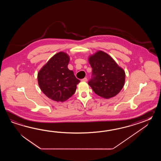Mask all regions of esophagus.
<instances>
[{
  "label": "esophagus",
  "instance_id": "1",
  "mask_svg": "<svg viewBox=\"0 0 161 161\" xmlns=\"http://www.w3.org/2000/svg\"><path fill=\"white\" fill-rule=\"evenodd\" d=\"M83 82H87V78H83V79H82L81 80Z\"/></svg>",
  "mask_w": 161,
  "mask_h": 161
}]
</instances>
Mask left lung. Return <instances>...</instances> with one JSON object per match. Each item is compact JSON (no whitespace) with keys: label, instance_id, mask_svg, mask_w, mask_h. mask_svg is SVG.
<instances>
[{"label":"left lung","instance_id":"1","mask_svg":"<svg viewBox=\"0 0 161 161\" xmlns=\"http://www.w3.org/2000/svg\"><path fill=\"white\" fill-rule=\"evenodd\" d=\"M92 68V78L88 84L94 92L108 99L116 96L123 87L125 74L109 55L97 52L89 58Z\"/></svg>","mask_w":161,"mask_h":161}]
</instances>
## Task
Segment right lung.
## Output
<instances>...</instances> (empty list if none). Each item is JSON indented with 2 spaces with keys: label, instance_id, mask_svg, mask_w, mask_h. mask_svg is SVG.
<instances>
[{
  "label": "right lung",
  "instance_id": "1",
  "mask_svg": "<svg viewBox=\"0 0 161 161\" xmlns=\"http://www.w3.org/2000/svg\"><path fill=\"white\" fill-rule=\"evenodd\" d=\"M69 56L64 52L54 55L38 74V82L41 91L49 98L63 102L75 93L80 82L67 66Z\"/></svg>",
  "mask_w": 161,
  "mask_h": 161
}]
</instances>
